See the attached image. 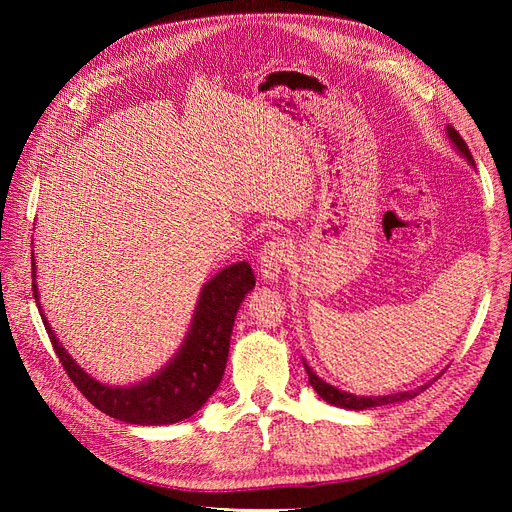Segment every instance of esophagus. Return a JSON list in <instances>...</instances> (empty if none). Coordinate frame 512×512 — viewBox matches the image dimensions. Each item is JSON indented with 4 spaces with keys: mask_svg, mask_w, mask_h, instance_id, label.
<instances>
[{
    "mask_svg": "<svg viewBox=\"0 0 512 512\" xmlns=\"http://www.w3.org/2000/svg\"><path fill=\"white\" fill-rule=\"evenodd\" d=\"M292 260V245L286 239H271L260 250V273L265 280H277Z\"/></svg>",
    "mask_w": 512,
    "mask_h": 512,
    "instance_id": "esophagus-1",
    "label": "esophagus"
}]
</instances>
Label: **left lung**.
I'll list each match as a JSON object with an SVG mask.
<instances>
[{
  "instance_id": "obj_1",
  "label": "left lung",
  "mask_w": 512,
  "mask_h": 512,
  "mask_svg": "<svg viewBox=\"0 0 512 512\" xmlns=\"http://www.w3.org/2000/svg\"><path fill=\"white\" fill-rule=\"evenodd\" d=\"M448 138H451V143L459 149V153L463 158H468L470 164H474L472 156H470V149L466 145V141L459 136V132L455 128L448 126ZM305 365V371L309 376V384L314 386V391L327 401V404L331 406H337V408H348V410H365V408H376V406H386V404H395V401H404V399H412L416 397L418 393H421L423 389H427V384L421 386V389L416 391H406V393H395V395H384V397H359V395H352V393H346V391H339L335 389V386L327 384L324 380H320L312 367H307V363L303 361Z\"/></svg>"
}]
</instances>
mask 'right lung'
Returning a JSON list of instances; mask_svg holds the SVG:
<instances>
[{"instance_id":"right-lung-1","label":"right lung","mask_w":512,"mask_h":512,"mask_svg":"<svg viewBox=\"0 0 512 512\" xmlns=\"http://www.w3.org/2000/svg\"><path fill=\"white\" fill-rule=\"evenodd\" d=\"M32 290L44 329L68 378L83 397L104 414L132 425H170L192 416L215 393L224 376L230 333L243 297L256 286L247 262H235L203 286L194 312L192 329L181 350L156 376L132 386H106L76 365L46 322L36 288V265H32Z\"/></svg>"}]
</instances>
